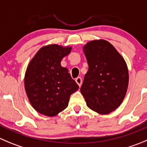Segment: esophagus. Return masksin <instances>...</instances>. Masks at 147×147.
Segmentation results:
<instances>
[{
    "label": "esophagus",
    "mask_w": 147,
    "mask_h": 147,
    "mask_svg": "<svg viewBox=\"0 0 147 147\" xmlns=\"http://www.w3.org/2000/svg\"><path fill=\"white\" fill-rule=\"evenodd\" d=\"M75 81H76V84H77L79 85V87H80V86H82V78H80V77L76 78V80H75Z\"/></svg>",
    "instance_id": "obj_1"
}]
</instances>
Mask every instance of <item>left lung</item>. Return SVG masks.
Masks as SVG:
<instances>
[{
  "label": "left lung",
  "mask_w": 147,
  "mask_h": 147,
  "mask_svg": "<svg viewBox=\"0 0 147 147\" xmlns=\"http://www.w3.org/2000/svg\"><path fill=\"white\" fill-rule=\"evenodd\" d=\"M89 69L81 92L93 111L107 115L122 103L128 86V70L122 55L105 40L89 41L83 46Z\"/></svg>",
  "instance_id": "1"
}]
</instances>
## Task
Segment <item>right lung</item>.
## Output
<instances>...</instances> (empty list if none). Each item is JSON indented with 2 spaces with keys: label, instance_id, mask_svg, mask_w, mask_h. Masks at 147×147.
<instances>
[{
  "label": "right lung",
  "instance_id": "add662e5",
  "mask_svg": "<svg viewBox=\"0 0 147 147\" xmlns=\"http://www.w3.org/2000/svg\"><path fill=\"white\" fill-rule=\"evenodd\" d=\"M71 49L56 44L43 46L28 64L25 91L32 106L40 114L57 115L68 107L71 94L79 89L68 70L61 65Z\"/></svg>",
  "mask_w": 147,
  "mask_h": 147
}]
</instances>
